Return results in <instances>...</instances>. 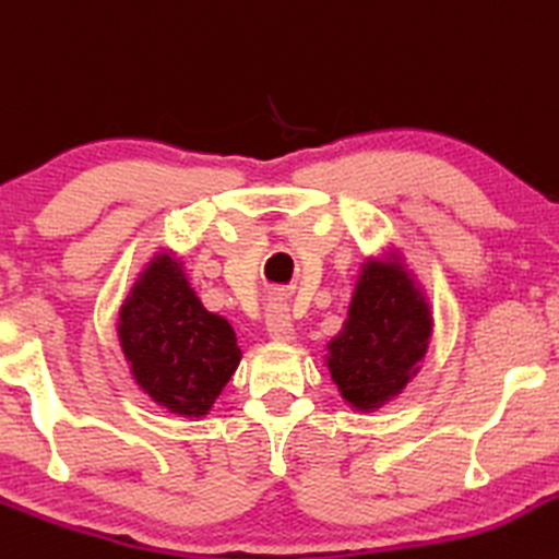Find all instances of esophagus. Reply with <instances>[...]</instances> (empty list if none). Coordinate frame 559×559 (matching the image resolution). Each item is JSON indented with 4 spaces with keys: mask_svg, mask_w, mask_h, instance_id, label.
Returning a JSON list of instances; mask_svg holds the SVG:
<instances>
[{
    "mask_svg": "<svg viewBox=\"0 0 559 559\" xmlns=\"http://www.w3.org/2000/svg\"><path fill=\"white\" fill-rule=\"evenodd\" d=\"M267 335H271L273 341H281V344L294 341L292 314H288L286 301L281 297H273L271 307H267Z\"/></svg>",
    "mask_w": 559,
    "mask_h": 559,
    "instance_id": "34e87169",
    "label": "esophagus"
}]
</instances>
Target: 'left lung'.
Listing matches in <instances>:
<instances>
[{
    "label": "left lung",
    "mask_w": 559,
    "mask_h": 559,
    "mask_svg": "<svg viewBox=\"0 0 559 559\" xmlns=\"http://www.w3.org/2000/svg\"><path fill=\"white\" fill-rule=\"evenodd\" d=\"M432 312L399 254L369 258L356 281L344 331L328 344V369L356 412H374L419 372Z\"/></svg>",
    "instance_id": "8db88e82"
}]
</instances>
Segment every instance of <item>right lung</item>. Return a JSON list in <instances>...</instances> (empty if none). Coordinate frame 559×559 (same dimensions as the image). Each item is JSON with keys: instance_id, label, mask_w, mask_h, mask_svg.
I'll return each mask as SVG.
<instances>
[{"instance_id": "1", "label": "right lung", "mask_w": 559, "mask_h": 559, "mask_svg": "<svg viewBox=\"0 0 559 559\" xmlns=\"http://www.w3.org/2000/svg\"><path fill=\"white\" fill-rule=\"evenodd\" d=\"M117 333L134 382L179 416L211 412L241 359L234 328L207 312L169 252L138 275L119 309Z\"/></svg>"}]
</instances>
